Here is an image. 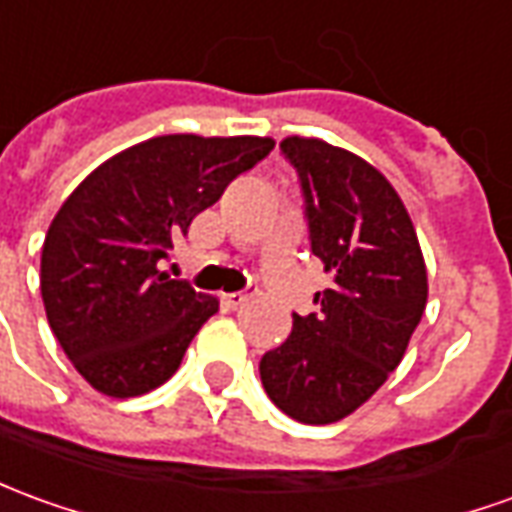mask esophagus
Returning a JSON list of instances; mask_svg holds the SVG:
<instances>
[{"label":"esophagus","instance_id":"esophagus-1","mask_svg":"<svg viewBox=\"0 0 512 512\" xmlns=\"http://www.w3.org/2000/svg\"><path fill=\"white\" fill-rule=\"evenodd\" d=\"M249 299V293L244 291H235V293H224L221 296V302H224V307H230V310H235V307H241Z\"/></svg>","mask_w":512,"mask_h":512}]
</instances>
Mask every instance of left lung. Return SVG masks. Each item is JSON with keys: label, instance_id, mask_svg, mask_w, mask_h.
<instances>
[{"label": "left lung", "instance_id": "1", "mask_svg": "<svg viewBox=\"0 0 512 512\" xmlns=\"http://www.w3.org/2000/svg\"><path fill=\"white\" fill-rule=\"evenodd\" d=\"M310 252L330 288L293 313L288 341L260 357L268 399L302 424L355 413L402 363L427 307V268L399 194L363 157L318 138H285Z\"/></svg>", "mask_w": 512, "mask_h": 512}]
</instances>
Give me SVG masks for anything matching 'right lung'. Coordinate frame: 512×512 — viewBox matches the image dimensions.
Returning a JSON list of instances; mask_svg holds the SVG:
<instances>
[{
    "mask_svg": "<svg viewBox=\"0 0 512 512\" xmlns=\"http://www.w3.org/2000/svg\"><path fill=\"white\" fill-rule=\"evenodd\" d=\"M271 149L252 135H160L102 163L57 210L41 296L57 343L96 391L141 396L180 368L219 305L163 266L196 213Z\"/></svg>",
    "mask_w": 512,
    "mask_h": 512,
    "instance_id": "add662e5",
    "label": "right lung"
}]
</instances>
